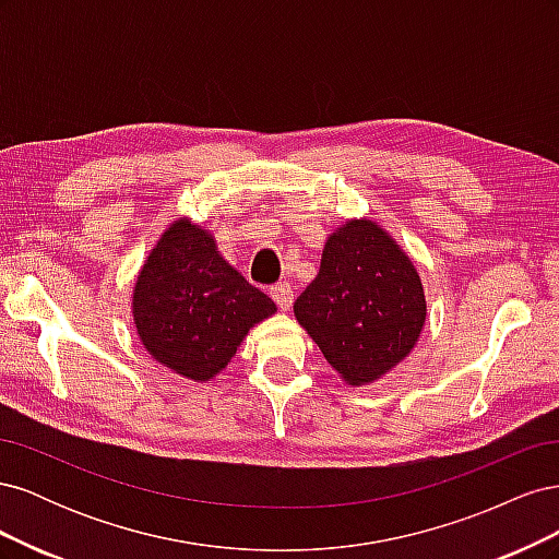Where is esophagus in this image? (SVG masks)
<instances>
[{"mask_svg":"<svg viewBox=\"0 0 559 559\" xmlns=\"http://www.w3.org/2000/svg\"><path fill=\"white\" fill-rule=\"evenodd\" d=\"M270 296H273V300L277 302V308L280 310H292V302H294V289L289 284H284V282H280V284H275L273 289H270Z\"/></svg>","mask_w":559,"mask_h":559,"instance_id":"34e87169","label":"esophagus"}]
</instances>
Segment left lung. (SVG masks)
I'll return each mask as SVG.
<instances>
[{"label":"left lung","mask_w":559,"mask_h":559,"mask_svg":"<svg viewBox=\"0 0 559 559\" xmlns=\"http://www.w3.org/2000/svg\"><path fill=\"white\" fill-rule=\"evenodd\" d=\"M294 314L341 378L361 386L408 357L427 300L392 235L370 218H352L326 240L319 275L294 302Z\"/></svg>","instance_id":"1"}]
</instances>
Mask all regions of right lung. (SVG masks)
<instances>
[{"label":"right lung","instance_id":"1","mask_svg":"<svg viewBox=\"0 0 559 559\" xmlns=\"http://www.w3.org/2000/svg\"><path fill=\"white\" fill-rule=\"evenodd\" d=\"M275 312V302L189 218H177L163 233L132 294L134 326L146 352L195 382L224 370L249 329Z\"/></svg>","mask_w":559,"mask_h":559}]
</instances>
